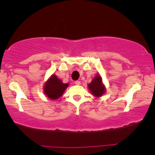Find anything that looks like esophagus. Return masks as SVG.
Here are the masks:
<instances>
[{
	"label": "esophagus",
	"instance_id": "34e87169",
	"mask_svg": "<svg viewBox=\"0 0 155 155\" xmlns=\"http://www.w3.org/2000/svg\"><path fill=\"white\" fill-rule=\"evenodd\" d=\"M75 84L80 85V84H81V82H80V81H75Z\"/></svg>",
	"mask_w": 155,
	"mask_h": 155
}]
</instances>
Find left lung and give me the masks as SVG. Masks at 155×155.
Instances as JSON below:
<instances>
[{"mask_svg":"<svg viewBox=\"0 0 155 155\" xmlns=\"http://www.w3.org/2000/svg\"><path fill=\"white\" fill-rule=\"evenodd\" d=\"M89 90L92 93L93 96L95 97H100L105 94L106 92L105 86L102 82V79L101 76L99 74L94 76L90 83L87 84Z\"/></svg>","mask_w":155,"mask_h":155,"instance_id":"1","label":"left lung"}]
</instances>
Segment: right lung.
Instances as JSON below:
<instances>
[{"instance_id": "add662e5", "label": "right lung", "mask_w": 155, "mask_h": 155, "mask_svg": "<svg viewBox=\"0 0 155 155\" xmlns=\"http://www.w3.org/2000/svg\"><path fill=\"white\" fill-rule=\"evenodd\" d=\"M69 84L63 83L55 74H53L45 83L43 91L45 94L50 100H55L63 95Z\"/></svg>"}]
</instances>
